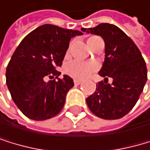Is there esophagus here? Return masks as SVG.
<instances>
[{
  "label": "esophagus",
  "instance_id": "34e87169",
  "mask_svg": "<svg viewBox=\"0 0 150 150\" xmlns=\"http://www.w3.org/2000/svg\"><path fill=\"white\" fill-rule=\"evenodd\" d=\"M74 85H80L82 83V81H81V80H78V79H74Z\"/></svg>",
  "mask_w": 150,
  "mask_h": 150
}]
</instances>
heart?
Listing matches in <instances>:
<instances>
[{
	"label": "heart",
	"mask_w": 150,
	"mask_h": 150,
	"mask_svg": "<svg viewBox=\"0 0 150 150\" xmlns=\"http://www.w3.org/2000/svg\"><path fill=\"white\" fill-rule=\"evenodd\" d=\"M98 37H90L88 40V46L93 43L95 40H97ZM97 69L96 64H91V62H80V61H72L65 65L64 70L66 74L69 76L83 80L90 76L92 73H93Z\"/></svg>",
	"instance_id": "1"
}]
</instances>
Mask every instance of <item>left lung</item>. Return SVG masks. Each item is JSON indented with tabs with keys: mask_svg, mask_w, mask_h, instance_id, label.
I'll return each mask as SVG.
<instances>
[{
	"mask_svg": "<svg viewBox=\"0 0 150 150\" xmlns=\"http://www.w3.org/2000/svg\"><path fill=\"white\" fill-rule=\"evenodd\" d=\"M83 32L100 36L105 42V58L98 72L104 82L86 98V104L96 116L106 120L120 119L137 102L148 79V70L139 49L118 26L101 23ZM113 83H108V77ZM107 82H106V81Z\"/></svg>",
	"mask_w": 150,
	"mask_h": 150,
	"instance_id": "8db88e82",
	"label": "left lung"
}]
</instances>
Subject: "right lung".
Wrapping results in <instances>:
<instances>
[{
  "label": "right lung",
  "instance_id": "obj_1",
  "mask_svg": "<svg viewBox=\"0 0 150 150\" xmlns=\"http://www.w3.org/2000/svg\"><path fill=\"white\" fill-rule=\"evenodd\" d=\"M80 35L78 30L45 24L25 36L14 50L6 68V84L13 102L28 118L43 121L62 110L74 80L67 74L60 79L56 69L62 66L70 40ZM46 76L51 78L48 82Z\"/></svg>",
  "mask_w": 150,
  "mask_h": 150
}]
</instances>
